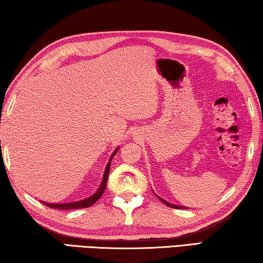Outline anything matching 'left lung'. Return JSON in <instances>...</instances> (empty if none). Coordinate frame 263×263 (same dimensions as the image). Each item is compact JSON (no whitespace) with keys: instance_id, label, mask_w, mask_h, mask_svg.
I'll return each instance as SVG.
<instances>
[{"instance_id":"left-lung-1","label":"left lung","mask_w":263,"mask_h":263,"mask_svg":"<svg viewBox=\"0 0 263 263\" xmlns=\"http://www.w3.org/2000/svg\"><path fill=\"white\" fill-rule=\"evenodd\" d=\"M157 195V194H155ZM157 197L160 199V201H161L163 204H166L167 206H169V208H174V209H188V208H185V206H182V205H175V204H172V203H169V202H167V201H164L163 198H161V197H159V196L157 195Z\"/></svg>"}]
</instances>
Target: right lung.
Listing matches in <instances>:
<instances>
[{
    "label": "right lung",
    "instance_id": "1",
    "mask_svg": "<svg viewBox=\"0 0 263 263\" xmlns=\"http://www.w3.org/2000/svg\"><path fill=\"white\" fill-rule=\"evenodd\" d=\"M119 147L116 148L114 151V153L111 154L109 162L106 163L104 174H103V179H102L101 184L99 186V189L96 190V193L92 194L89 197L81 199V201H77V202H70V203H64V204H57V203H46V202H42L43 204H45L46 206L51 208V209H60V210H70V209H82V208H89L94 204L97 199H99L102 195H103L104 190L106 188V182H108V176H109V172H110V164H111V160L116 155V153L118 152Z\"/></svg>",
    "mask_w": 263,
    "mask_h": 263
}]
</instances>
